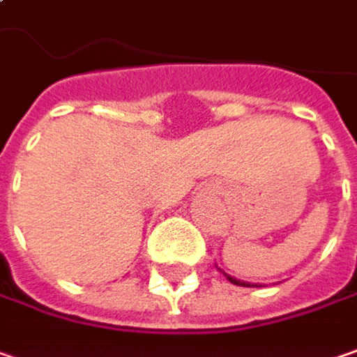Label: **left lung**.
Returning <instances> with one entry per match:
<instances>
[{"label":"left lung","instance_id":"1","mask_svg":"<svg viewBox=\"0 0 357 357\" xmlns=\"http://www.w3.org/2000/svg\"><path fill=\"white\" fill-rule=\"evenodd\" d=\"M227 275V273H225ZM227 279L231 281V283H235V285H241V287H255V285H251V283H245V281H241V279H235V277L227 275Z\"/></svg>","mask_w":357,"mask_h":357}]
</instances>
